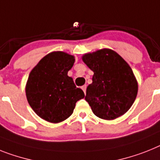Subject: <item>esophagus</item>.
Instances as JSON below:
<instances>
[{"mask_svg": "<svg viewBox=\"0 0 160 160\" xmlns=\"http://www.w3.org/2000/svg\"><path fill=\"white\" fill-rule=\"evenodd\" d=\"M86 88H87V86H86V85H85V84H84V85H83V86L81 87V88H82V90L84 91V94L86 93Z\"/></svg>", "mask_w": 160, "mask_h": 160, "instance_id": "1", "label": "esophagus"}]
</instances>
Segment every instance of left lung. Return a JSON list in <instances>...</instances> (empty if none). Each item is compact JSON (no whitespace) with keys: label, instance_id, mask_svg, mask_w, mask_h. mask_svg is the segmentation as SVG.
Here are the masks:
<instances>
[{"label":"left lung","instance_id":"1","mask_svg":"<svg viewBox=\"0 0 160 160\" xmlns=\"http://www.w3.org/2000/svg\"><path fill=\"white\" fill-rule=\"evenodd\" d=\"M82 60L93 72L85 96L93 114L107 120L124 115L138 91V81L128 62L110 49L85 53Z\"/></svg>","mask_w":160,"mask_h":160}]
</instances>
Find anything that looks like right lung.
I'll return each instance as SVG.
<instances>
[{"instance_id":"obj_1","label":"right lung","mask_w":160,"mask_h":160,"mask_svg":"<svg viewBox=\"0 0 160 160\" xmlns=\"http://www.w3.org/2000/svg\"><path fill=\"white\" fill-rule=\"evenodd\" d=\"M74 62L73 55L54 51L31 71L25 88L27 99L41 119L53 123L64 121L73 113L76 102L84 98L82 89L68 76Z\"/></svg>"}]
</instances>
